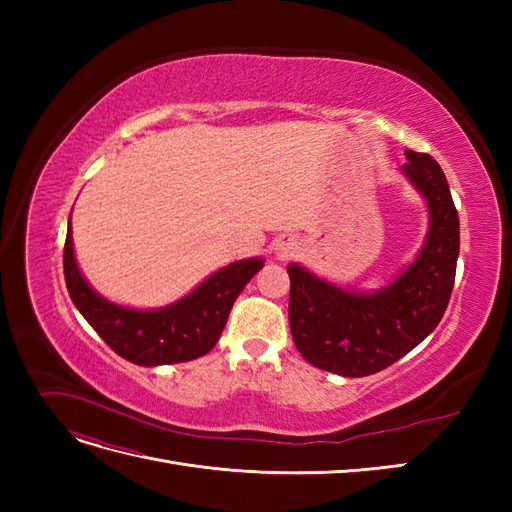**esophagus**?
Instances as JSON below:
<instances>
[{"label": "esophagus", "instance_id": "obj_1", "mask_svg": "<svg viewBox=\"0 0 512 512\" xmlns=\"http://www.w3.org/2000/svg\"><path fill=\"white\" fill-rule=\"evenodd\" d=\"M275 250H277V254H280L282 258H288V256L292 254L294 247H292V243H288V241H280V243H277Z\"/></svg>", "mask_w": 512, "mask_h": 512}]
</instances>
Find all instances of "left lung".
I'll return each mask as SVG.
<instances>
[{"mask_svg":"<svg viewBox=\"0 0 512 512\" xmlns=\"http://www.w3.org/2000/svg\"><path fill=\"white\" fill-rule=\"evenodd\" d=\"M404 173L429 203L423 252L376 294H354L290 265L288 320L307 363L346 378L382 371L438 327L451 301L459 256V215L440 164L406 151Z\"/></svg>","mask_w":512,"mask_h":512,"instance_id":"8db88e82","label":"left lung"}]
</instances>
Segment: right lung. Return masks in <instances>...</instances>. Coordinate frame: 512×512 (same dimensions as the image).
<instances>
[{
	"instance_id": "add662e5",
	"label": "right lung",
	"mask_w": 512,
	"mask_h": 512,
	"mask_svg": "<svg viewBox=\"0 0 512 512\" xmlns=\"http://www.w3.org/2000/svg\"><path fill=\"white\" fill-rule=\"evenodd\" d=\"M260 267V258L235 262L213 273L185 299L156 312H138L104 301L87 286L76 267L70 228L64 245V275L72 303L111 350L145 367L185 363L207 354L218 344L232 303Z\"/></svg>"
}]
</instances>
